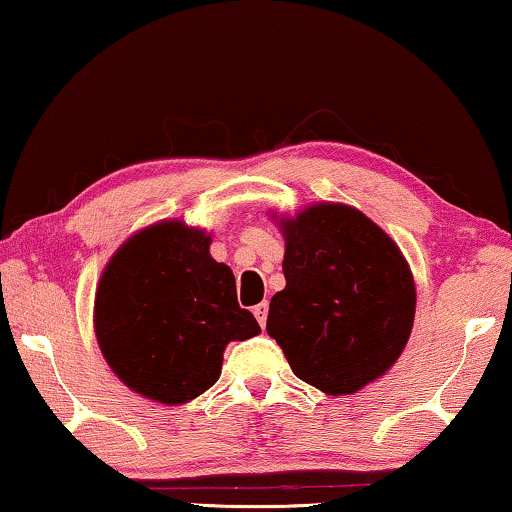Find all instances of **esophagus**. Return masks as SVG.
<instances>
[{
	"label": "esophagus",
	"mask_w": 512,
	"mask_h": 512,
	"mask_svg": "<svg viewBox=\"0 0 512 512\" xmlns=\"http://www.w3.org/2000/svg\"><path fill=\"white\" fill-rule=\"evenodd\" d=\"M253 315L257 317V322H259V326H264L266 324V315H269V303L266 301H262V303H257L255 308H253Z\"/></svg>",
	"instance_id": "obj_1"
}]
</instances>
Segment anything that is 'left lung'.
<instances>
[{
  "label": "left lung",
  "mask_w": 512,
  "mask_h": 512,
  "mask_svg": "<svg viewBox=\"0 0 512 512\" xmlns=\"http://www.w3.org/2000/svg\"><path fill=\"white\" fill-rule=\"evenodd\" d=\"M287 285L266 333L294 375L326 395H352L398 361L416 315V285L398 243L347 204L280 218Z\"/></svg>",
  "instance_id": "obj_1"
}]
</instances>
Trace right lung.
<instances>
[{"instance_id": "right-lung-1", "label": "right lung", "mask_w": 512, "mask_h": 512, "mask_svg": "<svg viewBox=\"0 0 512 512\" xmlns=\"http://www.w3.org/2000/svg\"><path fill=\"white\" fill-rule=\"evenodd\" d=\"M209 246L204 230L163 220L133 234L98 282V347L144 398L172 407L195 400L218 381L225 347L262 331L236 301L232 269Z\"/></svg>"}]
</instances>
